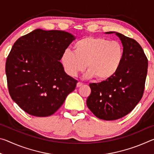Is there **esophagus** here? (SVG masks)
I'll use <instances>...</instances> for the list:
<instances>
[{
	"instance_id": "34e87169",
	"label": "esophagus",
	"mask_w": 154,
	"mask_h": 154,
	"mask_svg": "<svg viewBox=\"0 0 154 154\" xmlns=\"http://www.w3.org/2000/svg\"><path fill=\"white\" fill-rule=\"evenodd\" d=\"M83 85V83H81V82H78L77 83V88H80V87H82Z\"/></svg>"
}]
</instances>
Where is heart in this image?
<instances>
[{
	"label": "heart",
	"mask_w": 154,
	"mask_h": 154,
	"mask_svg": "<svg viewBox=\"0 0 154 154\" xmlns=\"http://www.w3.org/2000/svg\"><path fill=\"white\" fill-rule=\"evenodd\" d=\"M73 49L74 51L67 49L61 57L66 73L75 77L86 66V77H95L98 81H106L113 77L120 67L124 55L123 45L118 41L95 36H87L77 41Z\"/></svg>",
	"instance_id": "b5f03b06"
}]
</instances>
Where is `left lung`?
Masks as SVG:
<instances>
[{"instance_id": "left-lung-1", "label": "left lung", "mask_w": 154, "mask_h": 154, "mask_svg": "<svg viewBox=\"0 0 154 154\" xmlns=\"http://www.w3.org/2000/svg\"><path fill=\"white\" fill-rule=\"evenodd\" d=\"M116 34L124 47L123 61L111 79L90 83L86 101L93 114L104 120H116L133 110L143 97L147 73L148 60L141 46L133 38Z\"/></svg>"}]
</instances>
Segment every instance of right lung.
Segmentation results:
<instances>
[{"label":"right lung","mask_w":154,"mask_h":154,"mask_svg":"<svg viewBox=\"0 0 154 154\" xmlns=\"http://www.w3.org/2000/svg\"><path fill=\"white\" fill-rule=\"evenodd\" d=\"M75 39L62 30L36 29L15 41L7 56L5 72L9 94L27 113L54 114L75 89L60 60Z\"/></svg>","instance_id":"right-lung-1"}]
</instances>
